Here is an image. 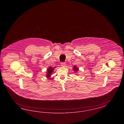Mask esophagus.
<instances>
[{
  "label": "esophagus",
  "mask_w": 124,
  "mask_h": 124,
  "mask_svg": "<svg viewBox=\"0 0 124 124\" xmlns=\"http://www.w3.org/2000/svg\"><path fill=\"white\" fill-rule=\"evenodd\" d=\"M61 66H65V62H61Z\"/></svg>",
  "instance_id": "1"
}]
</instances>
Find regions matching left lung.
<instances>
[{
  "mask_svg": "<svg viewBox=\"0 0 124 124\" xmlns=\"http://www.w3.org/2000/svg\"><path fill=\"white\" fill-rule=\"evenodd\" d=\"M73 70H74V71H78V68H77L75 66H74L73 67Z\"/></svg>",
  "mask_w": 124,
  "mask_h": 124,
  "instance_id": "obj_1",
  "label": "left lung"
}]
</instances>
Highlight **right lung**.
Segmentation results:
<instances>
[{
	"label": "right lung",
	"mask_w": 124,
	"mask_h": 124,
	"mask_svg": "<svg viewBox=\"0 0 124 124\" xmlns=\"http://www.w3.org/2000/svg\"><path fill=\"white\" fill-rule=\"evenodd\" d=\"M53 71V67H49V69H47V74L46 75V77H49L51 76V73Z\"/></svg>",
	"instance_id": "right-lung-1"
}]
</instances>
